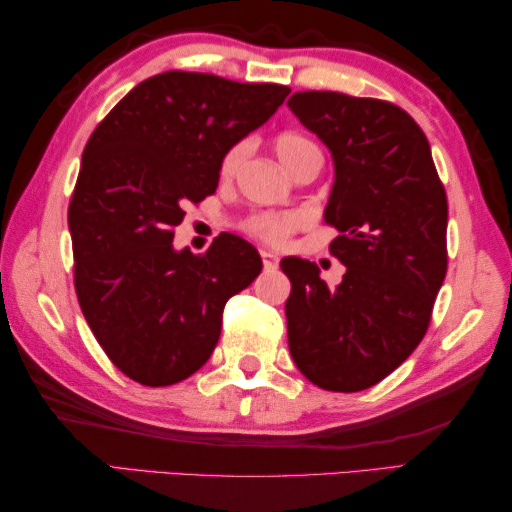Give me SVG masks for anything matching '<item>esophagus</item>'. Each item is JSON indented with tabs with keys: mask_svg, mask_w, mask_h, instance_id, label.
Here are the masks:
<instances>
[{
	"mask_svg": "<svg viewBox=\"0 0 512 512\" xmlns=\"http://www.w3.org/2000/svg\"><path fill=\"white\" fill-rule=\"evenodd\" d=\"M261 258H263V267H265L267 272H274L276 267H279V256H276L274 251L263 249V251H261Z\"/></svg>",
	"mask_w": 512,
	"mask_h": 512,
	"instance_id": "obj_1",
	"label": "esophagus"
}]
</instances>
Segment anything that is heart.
<instances>
[{
    "instance_id": "1",
    "label": "heart",
    "mask_w": 512,
    "mask_h": 512,
    "mask_svg": "<svg viewBox=\"0 0 512 512\" xmlns=\"http://www.w3.org/2000/svg\"><path fill=\"white\" fill-rule=\"evenodd\" d=\"M315 152H320V149L315 147V142H311L306 136H301V133H281V136L274 140V154L290 174L297 170L299 163H304L306 158ZM242 156H245V147L242 145L233 147L224 154L220 163L222 179H231L233 174H236ZM297 224H299V215L295 213H286V215L265 213V215L254 217V220L249 222V231L267 242H281L292 229H297Z\"/></svg>"
}]
</instances>
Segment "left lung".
<instances>
[{"instance_id":"obj_1","label":"left lung","mask_w":512,"mask_h":512,"mask_svg":"<svg viewBox=\"0 0 512 512\" xmlns=\"http://www.w3.org/2000/svg\"><path fill=\"white\" fill-rule=\"evenodd\" d=\"M288 108L333 158L324 222L338 286L288 256V345L299 372L333 392H358L395 372L420 345L447 274V195L429 140L399 106L301 90Z\"/></svg>"}]
</instances>
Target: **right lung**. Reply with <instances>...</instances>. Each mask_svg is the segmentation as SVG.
<instances>
[{
    "instance_id": "right-lung-1",
    "label": "right lung",
    "mask_w": 512,
    "mask_h": 512,
    "mask_svg": "<svg viewBox=\"0 0 512 512\" xmlns=\"http://www.w3.org/2000/svg\"><path fill=\"white\" fill-rule=\"evenodd\" d=\"M288 86L163 72L92 131L67 226L83 317L108 358L142 385H172L211 358L224 304L263 270L254 245L220 233L206 254L174 247L183 206L213 195L220 163L263 127Z\"/></svg>"
}]
</instances>
